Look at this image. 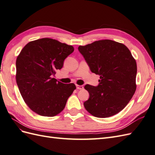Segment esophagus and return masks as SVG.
<instances>
[{"instance_id": "esophagus-1", "label": "esophagus", "mask_w": 155, "mask_h": 155, "mask_svg": "<svg viewBox=\"0 0 155 155\" xmlns=\"http://www.w3.org/2000/svg\"><path fill=\"white\" fill-rule=\"evenodd\" d=\"M76 87L78 89H79V90H81V89L83 88V85H76Z\"/></svg>"}]
</instances>
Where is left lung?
<instances>
[{"label": "left lung", "mask_w": 155, "mask_h": 155, "mask_svg": "<svg viewBox=\"0 0 155 155\" xmlns=\"http://www.w3.org/2000/svg\"><path fill=\"white\" fill-rule=\"evenodd\" d=\"M92 72L100 76L99 85H86L89 99L85 109L97 118H108L122 110L137 89L136 60L125 45L109 39L79 46Z\"/></svg>", "instance_id": "1"}]
</instances>
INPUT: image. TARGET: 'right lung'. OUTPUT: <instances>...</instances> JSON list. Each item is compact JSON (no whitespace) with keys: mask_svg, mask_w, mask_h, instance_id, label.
I'll use <instances>...</instances> for the list:
<instances>
[{"mask_svg":"<svg viewBox=\"0 0 155 155\" xmlns=\"http://www.w3.org/2000/svg\"><path fill=\"white\" fill-rule=\"evenodd\" d=\"M74 50L72 46L50 38L26 44L16 60V81L26 104L37 114L52 117L59 114L76 88L53 78L64 60Z\"/></svg>","mask_w":155,"mask_h":155,"instance_id":"1","label":"right lung"}]
</instances>
